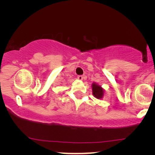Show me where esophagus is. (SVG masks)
Returning a JSON list of instances; mask_svg holds the SVG:
<instances>
[{
	"instance_id": "esophagus-1",
	"label": "esophagus",
	"mask_w": 155,
	"mask_h": 155,
	"mask_svg": "<svg viewBox=\"0 0 155 155\" xmlns=\"http://www.w3.org/2000/svg\"><path fill=\"white\" fill-rule=\"evenodd\" d=\"M84 76L83 75H78V79L80 80H82L84 79Z\"/></svg>"
}]
</instances>
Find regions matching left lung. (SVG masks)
<instances>
[{"instance_id": "obj_1", "label": "left lung", "mask_w": 155, "mask_h": 155, "mask_svg": "<svg viewBox=\"0 0 155 155\" xmlns=\"http://www.w3.org/2000/svg\"><path fill=\"white\" fill-rule=\"evenodd\" d=\"M92 94L94 95V97H96L97 99H102L104 94V90L101 87L100 85H99L98 84L92 83Z\"/></svg>"}]
</instances>
